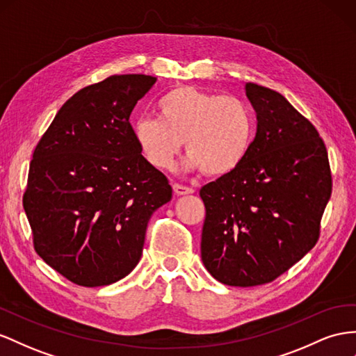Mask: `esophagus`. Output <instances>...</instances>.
<instances>
[{
	"label": "esophagus",
	"instance_id": "obj_1",
	"mask_svg": "<svg viewBox=\"0 0 356 356\" xmlns=\"http://www.w3.org/2000/svg\"><path fill=\"white\" fill-rule=\"evenodd\" d=\"M174 191H175V195H178V196H182V195H190V193H193V188L191 187H187V186H182V184H178V182H175L174 186Z\"/></svg>",
	"mask_w": 356,
	"mask_h": 356
}]
</instances>
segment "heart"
<instances>
[{
    "mask_svg": "<svg viewBox=\"0 0 356 356\" xmlns=\"http://www.w3.org/2000/svg\"><path fill=\"white\" fill-rule=\"evenodd\" d=\"M159 118L134 122V140L151 166L169 169L184 145L190 165L209 177L234 172L252 147L254 118L236 95H218L182 85L157 103Z\"/></svg>",
    "mask_w": 356,
    "mask_h": 356,
    "instance_id": "obj_1",
    "label": "heart"
}]
</instances>
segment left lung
Instances as JSON below:
<instances>
[{"mask_svg": "<svg viewBox=\"0 0 356 356\" xmlns=\"http://www.w3.org/2000/svg\"><path fill=\"white\" fill-rule=\"evenodd\" d=\"M257 131L234 172L200 188V254L227 286L274 282L310 252L331 197L332 177L318 130L280 92L245 83Z\"/></svg>", "mask_w": 356, "mask_h": 356, "instance_id": "1", "label": "left lung"}]
</instances>
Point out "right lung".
<instances>
[{"label":"right lung","instance_id":"right-lung-1","mask_svg":"<svg viewBox=\"0 0 356 356\" xmlns=\"http://www.w3.org/2000/svg\"><path fill=\"white\" fill-rule=\"evenodd\" d=\"M157 78L113 74L79 90L34 149L22 204L37 254L67 280L106 286L138 265L169 181L140 154L129 121Z\"/></svg>","mask_w":356,"mask_h":356}]
</instances>
